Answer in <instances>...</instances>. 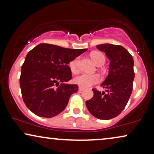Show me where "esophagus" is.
Masks as SVG:
<instances>
[{
	"label": "esophagus",
	"instance_id": "34e87169",
	"mask_svg": "<svg viewBox=\"0 0 154 154\" xmlns=\"http://www.w3.org/2000/svg\"><path fill=\"white\" fill-rule=\"evenodd\" d=\"M84 90V88L82 87V86H79V91H82Z\"/></svg>",
	"mask_w": 154,
	"mask_h": 154
}]
</instances>
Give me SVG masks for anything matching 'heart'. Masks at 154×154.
<instances>
[{"label":"heart","mask_w":154,"mask_h":154,"mask_svg":"<svg viewBox=\"0 0 154 154\" xmlns=\"http://www.w3.org/2000/svg\"><path fill=\"white\" fill-rule=\"evenodd\" d=\"M91 57L94 62L98 66L102 65L105 62V58L103 54L99 51H94L91 54ZM78 58H75L72 60H71L69 63V68L70 69V71L73 74H77L79 71L78 69ZM100 81V77L98 74H82L74 78V82L77 85H79L82 87H89V86L94 85Z\"/></svg>","instance_id":"obj_1"}]
</instances>
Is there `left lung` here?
Instances as JSON below:
<instances>
[{"mask_svg": "<svg viewBox=\"0 0 154 154\" xmlns=\"http://www.w3.org/2000/svg\"><path fill=\"white\" fill-rule=\"evenodd\" d=\"M96 47L110 60L109 74L101 84L107 93L93 88L94 96L86 105L95 117L109 120L119 115L128 102L135 77L134 61L131 54L120 45L102 44Z\"/></svg>", "mask_w": 154, "mask_h": 154, "instance_id": "obj_1", "label": "left lung"}]
</instances>
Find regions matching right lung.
<instances>
[{
    "label": "right lung",
    "instance_id": "right-lung-1",
    "mask_svg": "<svg viewBox=\"0 0 154 154\" xmlns=\"http://www.w3.org/2000/svg\"><path fill=\"white\" fill-rule=\"evenodd\" d=\"M87 50L41 43L28 53L19 84L23 100L33 113L51 118L63 111L78 91L77 84H65L72 79L68 63Z\"/></svg>",
    "mask_w": 154,
    "mask_h": 154
}]
</instances>
